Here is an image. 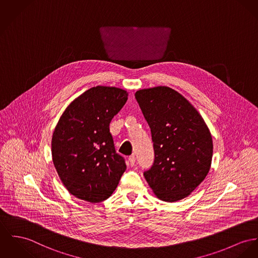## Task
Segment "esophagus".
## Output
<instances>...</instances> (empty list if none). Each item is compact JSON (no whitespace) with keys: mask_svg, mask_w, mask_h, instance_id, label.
<instances>
[{"mask_svg":"<svg viewBox=\"0 0 258 258\" xmlns=\"http://www.w3.org/2000/svg\"><path fill=\"white\" fill-rule=\"evenodd\" d=\"M128 163H130V165H131L132 167L135 166V164H136V156H135L134 154L128 157Z\"/></svg>","mask_w":258,"mask_h":258,"instance_id":"obj_1","label":"esophagus"}]
</instances>
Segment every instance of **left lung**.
I'll return each instance as SVG.
<instances>
[{"instance_id": "8db88e82", "label": "left lung", "mask_w": 258, "mask_h": 258, "mask_svg": "<svg viewBox=\"0 0 258 258\" xmlns=\"http://www.w3.org/2000/svg\"><path fill=\"white\" fill-rule=\"evenodd\" d=\"M136 99L151 130L155 155L144 178L163 201L188 197L211 167L213 141L208 126L198 110L170 87L140 89Z\"/></svg>"}]
</instances>
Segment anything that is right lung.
<instances>
[{"mask_svg": "<svg viewBox=\"0 0 258 258\" xmlns=\"http://www.w3.org/2000/svg\"><path fill=\"white\" fill-rule=\"evenodd\" d=\"M127 100V92L96 86L64 110L52 138V157L71 195L91 203L109 199L126 169L110 134V122Z\"/></svg>", "mask_w": 258, "mask_h": 258, "instance_id": "right-lung-1", "label": "right lung"}]
</instances>
